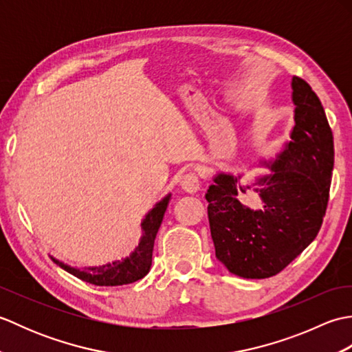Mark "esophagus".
Returning a JSON list of instances; mask_svg holds the SVG:
<instances>
[{"mask_svg": "<svg viewBox=\"0 0 352 352\" xmlns=\"http://www.w3.org/2000/svg\"><path fill=\"white\" fill-rule=\"evenodd\" d=\"M180 186L184 192L195 193L199 190V178L195 172H188L180 178Z\"/></svg>", "mask_w": 352, "mask_h": 352, "instance_id": "1", "label": "esophagus"}]
</instances>
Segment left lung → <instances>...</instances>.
<instances>
[{"mask_svg": "<svg viewBox=\"0 0 352 352\" xmlns=\"http://www.w3.org/2000/svg\"><path fill=\"white\" fill-rule=\"evenodd\" d=\"M295 125L271 174L252 184L241 175L218 174L206 193L216 258L242 278H269L281 272L315 241L322 226L334 164L333 133L310 85L292 78ZM251 188L264 203L251 211L238 197Z\"/></svg>", "mask_w": 352, "mask_h": 352, "instance_id": "1", "label": "left lung"}]
</instances>
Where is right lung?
Wrapping results in <instances>:
<instances>
[{
	"instance_id": "obj_1",
	"label": "right lung",
	"mask_w": 352,
	"mask_h": 352,
	"mask_svg": "<svg viewBox=\"0 0 352 352\" xmlns=\"http://www.w3.org/2000/svg\"><path fill=\"white\" fill-rule=\"evenodd\" d=\"M169 201L170 195L164 197L160 203L155 204L151 212H148L145 219L140 223L144 234L140 237L138 248L130 254V257L124 258L122 261L116 260L102 266L85 267L83 271H81V269L71 267L56 258L52 260H54V263H57L62 269H65L66 272L72 274L74 276H77V278L86 283L95 284V286H122V284H130L144 278L149 272V269H151L154 241L157 231L160 228V223L163 221V216L164 212H166Z\"/></svg>"
}]
</instances>
